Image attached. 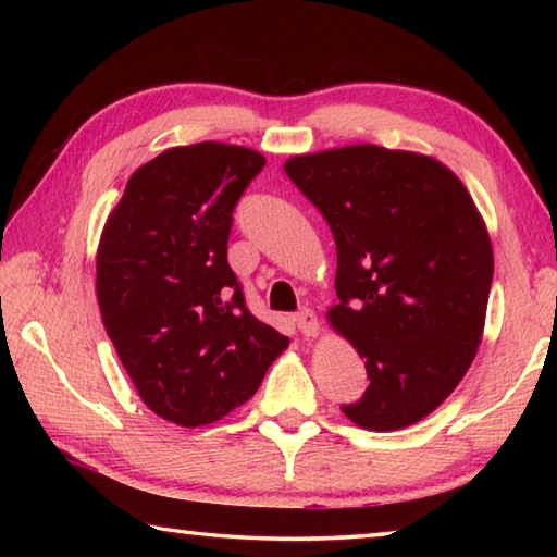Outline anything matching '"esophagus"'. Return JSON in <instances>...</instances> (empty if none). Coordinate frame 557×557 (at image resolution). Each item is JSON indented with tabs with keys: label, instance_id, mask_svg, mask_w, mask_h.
Returning <instances> with one entry per match:
<instances>
[{
	"label": "esophagus",
	"instance_id": "1",
	"mask_svg": "<svg viewBox=\"0 0 557 557\" xmlns=\"http://www.w3.org/2000/svg\"><path fill=\"white\" fill-rule=\"evenodd\" d=\"M295 324L305 336H317L319 334V319H317L312 309H301L299 314H295Z\"/></svg>",
	"mask_w": 557,
	"mask_h": 557
}]
</instances>
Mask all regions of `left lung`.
<instances>
[{"instance_id": "1", "label": "left lung", "mask_w": 557, "mask_h": 557, "mask_svg": "<svg viewBox=\"0 0 557 557\" xmlns=\"http://www.w3.org/2000/svg\"><path fill=\"white\" fill-rule=\"evenodd\" d=\"M285 172L334 233L338 305L326 317L371 379L344 414L373 432L414 425L482 344L494 277L482 213L451 169L405 149H324Z\"/></svg>"}]
</instances>
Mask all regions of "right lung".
Wrapping results in <instances>:
<instances>
[{"label": "right lung", "instance_id": "1", "mask_svg": "<svg viewBox=\"0 0 557 557\" xmlns=\"http://www.w3.org/2000/svg\"><path fill=\"white\" fill-rule=\"evenodd\" d=\"M262 166L238 145L164 149L129 176L102 228V324L139 398L174 425L225 418L289 344L248 312L225 258L235 203Z\"/></svg>", "mask_w": 557, "mask_h": 557}]
</instances>
